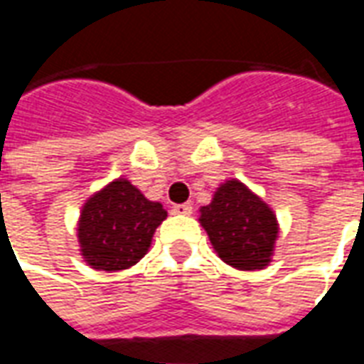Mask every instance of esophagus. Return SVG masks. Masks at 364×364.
I'll return each mask as SVG.
<instances>
[{
  "instance_id": "esophagus-1",
  "label": "esophagus",
  "mask_w": 364,
  "mask_h": 364,
  "mask_svg": "<svg viewBox=\"0 0 364 364\" xmlns=\"http://www.w3.org/2000/svg\"><path fill=\"white\" fill-rule=\"evenodd\" d=\"M193 213V206L189 203H185V205H175L173 206V214H181V216H189Z\"/></svg>"
}]
</instances>
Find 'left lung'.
<instances>
[{
  "label": "left lung",
  "instance_id": "left-lung-1",
  "mask_svg": "<svg viewBox=\"0 0 364 364\" xmlns=\"http://www.w3.org/2000/svg\"><path fill=\"white\" fill-rule=\"evenodd\" d=\"M214 252L240 271H261L273 261L279 220L273 208L240 179H228L198 208Z\"/></svg>",
  "mask_w": 364,
  "mask_h": 364
}]
</instances>
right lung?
I'll return each mask as SVG.
<instances>
[{"mask_svg":"<svg viewBox=\"0 0 364 364\" xmlns=\"http://www.w3.org/2000/svg\"><path fill=\"white\" fill-rule=\"evenodd\" d=\"M166 218V208L148 200L127 177L112 179L82 206L77 242L83 261L105 273L132 267L148 253Z\"/></svg>","mask_w":364,"mask_h":364,"instance_id":"1","label":"right lung"}]
</instances>
